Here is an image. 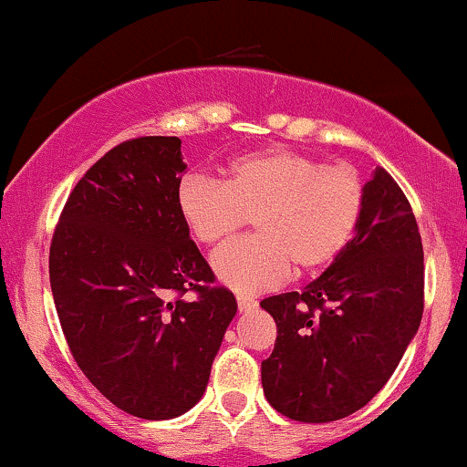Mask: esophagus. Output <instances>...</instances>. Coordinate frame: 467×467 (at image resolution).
Wrapping results in <instances>:
<instances>
[{"label": "esophagus", "mask_w": 467, "mask_h": 467, "mask_svg": "<svg viewBox=\"0 0 467 467\" xmlns=\"http://www.w3.org/2000/svg\"><path fill=\"white\" fill-rule=\"evenodd\" d=\"M254 308H257V299L251 297V296H238V310L240 312H253Z\"/></svg>", "instance_id": "esophagus-1"}]
</instances>
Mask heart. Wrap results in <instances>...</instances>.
Masks as SVG:
<instances>
[{"label":"heart","instance_id":"b5f03b06","mask_svg":"<svg viewBox=\"0 0 467 467\" xmlns=\"http://www.w3.org/2000/svg\"><path fill=\"white\" fill-rule=\"evenodd\" d=\"M366 193L359 176L327 168L302 152L270 149L234 159L225 181L184 176L176 206L191 235L216 244L254 221L257 235L234 240L213 254L223 285L257 293L334 264L353 240Z\"/></svg>","mask_w":467,"mask_h":467}]
</instances>
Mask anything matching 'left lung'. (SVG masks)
<instances>
[{
	"instance_id": "obj_1",
	"label": "left lung",
	"mask_w": 467,
	"mask_h": 467,
	"mask_svg": "<svg viewBox=\"0 0 467 467\" xmlns=\"http://www.w3.org/2000/svg\"><path fill=\"white\" fill-rule=\"evenodd\" d=\"M353 240L304 291L265 297L276 321L261 385L272 408L329 423L368 404L398 368L423 317V244L404 191L382 168L363 184Z\"/></svg>"
}]
</instances>
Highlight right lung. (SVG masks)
I'll use <instances>...</instances> for the list:
<instances>
[{"label":"right lung","mask_w":467,"mask_h":467,"mask_svg":"<svg viewBox=\"0 0 467 467\" xmlns=\"http://www.w3.org/2000/svg\"><path fill=\"white\" fill-rule=\"evenodd\" d=\"M184 171L178 138L114 146L69 193L50 244V289L76 363L114 406L149 420L202 400L238 310L232 291L210 286L178 213Z\"/></svg>","instance_id":"obj_1"}]
</instances>
